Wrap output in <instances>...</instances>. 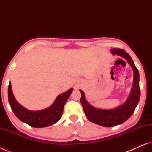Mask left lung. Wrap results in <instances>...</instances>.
Returning a JSON list of instances; mask_svg holds the SVG:
<instances>
[{"mask_svg": "<svg viewBox=\"0 0 152 152\" xmlns=\"http://www.w3.org/2000/svg\"><path fill=\"white\" fill-rule=\"evenodd\" d=\"M112 55H117L124 58L132 68L134 80L129 96L123 104L113 109H102L95 108L86 101L84 91L80 90L82 94L80 102L88 120L98 125L111 127L120 124L129 118L138 104L140 96L139 86V72L130 55L122 49H111Z\"/></svg>", "mask_w": 152, "mask_h": 152, "instance_id": "obj_1", "label": "left lung"}]
</instances>
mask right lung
<instances>
[{
    "label": "right lung",
    "mask_w": 152,
    "mask_h": 152,
    "mask_svg": "<svg viewBox=\"0 0 152 152\" xmlns=\"http://www.w3.org/2000/svg\"><path fill=\"white\" fill-rule=\"evenodd\" d=\"M73 91L72 88L57 97L49 107L39 111H30L23 107L16 101L12 92L11 82L8 86V100L15 115L20 121L32 127L42 128L53 125L61 119L64 107Z\"/></svg>",
    "instance_id": "add662e5"
}]
</instances>
